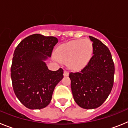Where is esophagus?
Here are the masks:
<instances>
[{
    "mask_svg": "<svg viewBox=\"0 0 128 128\" xmlns=\"http://www.w3.org/2000/svg\"><path fill=\"white\" fill-rule=\"evenodd\" d=\"M68 74H69V73H68V71L64 70V73H63V76H68Z\"/></svg>",
    "mask_w": 128,
    "mask_h": 128,
    "instance_id": "1",
    "label": "esophagus"
}]
</instances>
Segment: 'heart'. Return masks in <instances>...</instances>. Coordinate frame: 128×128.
Listing matches in <instances>:
<instances>
[{
    "instance_id": "obj_1",
    "label": "heart",
    "mask_w": 128,
    "mask_h": 128,
    "mask_svg": "<svg viewBox=\"0 0 128 128\" xmlns=\"http://www.w3.org/2000/svg\"><path fill=\"white\" fill-rule=\"evenodd\" d=\"M92 52L93 46L89 40H77L59 46L55 51V57L59 62H67L70 69L79 70L88 63Z\"/></svg>"
}]
</instances>
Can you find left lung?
Wrapping results in <instances>:
<instances>
[{
    "instance_id": "left-lung-1",
    "label": "left lung",
    "mask_w": 128,
    "mask_h": 128,
    "mask_svg": "<svg viewBox=\"0 0 128 128\" xmlns=\"http://www.w3.org/2000/svg\"><path fill=\"white\" fill-rule=\"evenodd\" d=\"M93 56L78 72H70L71 90L74 100L84 109H95L102 105L114 85L115 66L108 48L97 38L89 36Z\"/></svg>"
}]
</instances>
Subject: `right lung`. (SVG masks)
I'll list each match as a JSON object with an SVG mask.
<instances>
[{
  "mask_svg": "<svg viewBox=\"0 0 128 128\" xmlns=\"http://www.w3.org/2000/svg\"><path fill=\"white\" fill-rule=\"evenodd\" d=\"M58 42L56 37L34 34L24 38L14 50L12 84L16 98L26 108L39 110L48 106L54 88L63 79L62 68L50 70L45 62Z\"/></svg>",
  "mask_w": 128,
  "mask_h": 128,
  "instance_id": "1",
  "label": "right lung"
}]
</instances>
